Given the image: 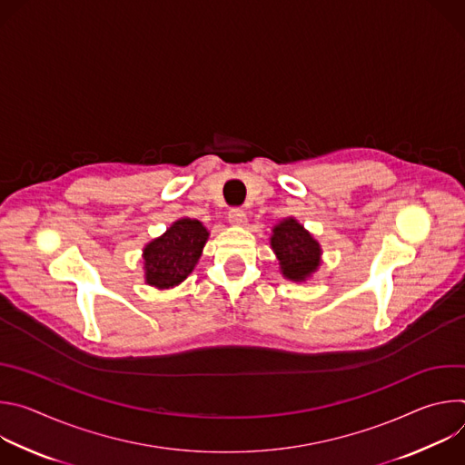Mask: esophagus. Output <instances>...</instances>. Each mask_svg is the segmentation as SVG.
I'll use <instances>...</instances> for the list:
<instances>
[{
  "instance_id": "obj_1",
  "label": "esophagus",
  "mask_w": 465,
  "mask_h": 465,
  "mask_svg": "<svg viewBox=\"0 0 465 465\" xmlns=\"http://www.w3.org/2000/svg\"><path fill=\"white\" fill-rule=\"evenodd\" d=\"M228 221H230L233 226H244V224H246V213H244L242 210H239V208H233V210H230V213H228Z\"/></svg>"
}]
</instances>
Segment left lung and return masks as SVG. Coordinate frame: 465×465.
Listing matches in <instances>:
<instances>
[{"label":"left lung","mask_w":465,"mask_h":465,"mask_svg":"<svg viewBox=\"0 0 465 465\" xmlns=\"http://www.w3.org/2000/svg\"><path fill=\"white\" fill-rule=\"evenodd\" d=\"M271 246L280 261L282 274L292 282H305L322 262L318 241L294 219H283L272 228Z\"/></svg>","instance_id":"obj_1"}]
</instances>
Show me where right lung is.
<instances>
[{
  "label": "right lung",
  "mask_w": 465,
  "mask_h": 465,
  "mask_svg": "<svg viewBox=\"0 0 465 465\" xmlns=\"http://www.w3.org/2000/svg\"><path fill=\"white\" fill-rule=\"evenodd\" d=\"M210 237L206 226L196 219H178L167 232L143 248L145 283L156 289L180 285L194 269Z\"/></svg>",
  "instance_id": "right-lung-1"
}]
</instances>
